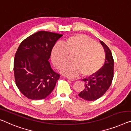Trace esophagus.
<instances>
[{"mask_svg":"<svg viewBox=\"0 0 131 131\" xmlns=\"http://www.w3.org/2000/svg\"><path fill=\"white\" fill-rule=\"evenodd\" d=\"M67 79L68 80H69V81H76V79H75V78H70V77H67Z\"/></svg>","mask_w":131,"mask_h":131,"instance_id":"34e87169","label":"esophagus"}]
</instances>
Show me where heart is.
Wrapping results in <instances>:
<instances>
[{
	"label": "heart",
	"instance_id": "1",
	"mask_svg": "<svg viewBox=\"0 0 131 131\" xmlns=\"http://www.w3.org/2000/svg\"><path fill=\"white\" fill-rule=\"evenodd\" d=\"M71 57L72 63L62 69L69 76L91 77L98 72L105 59L103 47L84 35L72 36L63 41L62 46L56 45L51 51V59L57 69L63 68Z\"/></svg>",
	"mask_w": 131,
	"mask_h": 131
}]
</instances>
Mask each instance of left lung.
Here are the masks:
<instances>
[{"mask_svg": "<svg viewBox=\"0 0 131 131\" xmlns=\"http://www.w3.org/2000/svg\"><path fill=\"white\" fill-rule=\"evenodd\" d=\"M100 42L104 48L106 59L102 68L96 74L83 79L85 88L79 96L85 100L95 101L102 96L110 87L114 78V62L112 53L104 42Z\"/></svg>", "mask_w": 131, "mask_h": 131, "instance_id": "1", "label": "left lung"}]
</instances>
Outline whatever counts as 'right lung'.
I'll return each mask as SVG.
<instances>
[{
	"label": "right lung",
	"instance_id": "add662e5",
	"mask_svg": "<svg viewBox=\"0 0 131 131\" xmlns=\"http://www.w3.org/2000/svg\"><path fill=\"white\" fill-rule=\"evenodd\" d=\"M62 36L39 31L19 45L13 63L15 82L28 99H45L53 90L60 75L53 71L48 60L56 41Z\"/></svg>",
	"mask_w": 131,
	"mask_h": 131
}]
</instances>
